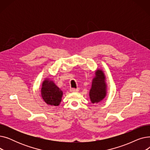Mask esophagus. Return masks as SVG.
<instances>
[{
  "label": "esophagus",
  "instance_id": "34e87169",
  "mask_svg": "<svg viewBox=\"0 0 150 150\" xmlns=\"http://www.w3.org/2000/svg\"><path fill=\"white\" fill-rule=\"evenodd\" d=\"M70 92H78V91H79V88H76V89H75V88H71L70 89Z\"/></svg>",
  "mask_w": 150,
  "mask_h": 150
}]
</instances>
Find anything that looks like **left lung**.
<instances>
[{"label":"left lung","mask_w":150,"mask_h":150,"mask_svg":"<svg viewBox=\"0 0 150 150\" xmlns=\"http://www.w3.org/2000/svg\"><path fill=\"white\" fill-rule=\"evenodd\" d=\"M105 80L106 77L103 71L97 69L96 71V76L92 80V87L89 91V97L92 103H100L106 97L107 86Z\"/></svg>","instance_id":"left-lung-1"}]
</instances>
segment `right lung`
Returning <instances> with one entry per match:
<instances>
[{"instance_id": "right-lung-1", "label": "right lung", "mask_w": 150, "mask_h": 150, "mask_svg": "<svg viewBox=\"0 0 150 150\" xmlns=\"http://www.w3.org/2000/svg\"><path fill=\"white\" fill-rule=\"evenodd\" d=\"M62 91L49 78L43 81L41 88V96L47 105L51 106H58L62 96Z\"/></svg>"}]
</instances>
